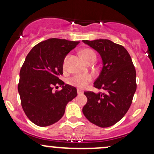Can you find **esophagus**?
Listing matches in <instances>:
<instances>
[{"label": "esophagus", "instance_id": "esophagus-1", "mask_svg": "<svg viewBox=\"0 0 154 154\" xmlns=\"http://www.w3.org/2000/svg\"><path fill=\"white\" fill-rule=\"evenodd\" d=\"M77 93H78V95H82V94H83V91H82V90L77 89Z\"/></svg>", "mask_w": 154, "mask_h": 154}]
</instances>
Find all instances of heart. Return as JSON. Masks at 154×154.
Listing matches in <instances>:
<instances>
[{
    "label": "heart",
    "instance_id": "b5f03b06",
    "mask_svg": "<svg viewBox=\"0 0 154 154\" xmlns=\"http://www.w3.org/2000/svg\"><path fill=\"white\" fill-rule=\"evenodd\" d=\"M81 56L86 63L91 59H96V55L95 52L91 48H85L81 51ZM68 56L65 57L63 61V68H66V61ZM93 79V77L89 74H82V75H77L73 76L69 79V83L72 85L76 86L79 88H84Z\"/></svg>",
    "mask_w": 154,
    "mask_h": 154
}]
</instances>
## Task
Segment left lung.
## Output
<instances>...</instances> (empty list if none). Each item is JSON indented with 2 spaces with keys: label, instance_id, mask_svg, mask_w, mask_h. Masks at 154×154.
I'll return each instance as SVG.
<instances>
[{
  "label": "left lung",
  "instance_id": "left-lung-1",
  "mask_svg": "<svg viewBox=\"0 0 154 154\" xmlns=\"http://www.w3.org/2000/svg\"><path fill=\"white\" fill-rule=\"evenodd\" d=\"M99 53L103 67L94 87L104 92L85 91L82 112L97 126L108 128L122 119L131 106L137 88L136 71L128 51L106 39L82 40Z\"/></svg>",
  "mask_w": 154,
  "mask_h": 154
}]
</instances>
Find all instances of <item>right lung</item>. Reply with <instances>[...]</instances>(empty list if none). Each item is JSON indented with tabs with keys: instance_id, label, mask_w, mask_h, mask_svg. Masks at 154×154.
<instances>
[{
	"instance_id": "obj_1",
	"label": "right lung",
	"mask_w": 154,
	"mask_h": 154,
	"mask_svg": "<svg viewBox=\"0 0 154 154\" xmlns=\"http://www.w3.org/2000/svg\"><path fill=\"white\" fill-rule=\"evenodd\" d=\"M79 43L51 38L35 45L26 56L19 73L18 91L24 113L38 126L57 122L67 103L77 95L76 88L65 85L59 76L63 75L65 56ZM59 85L63 89L54 93L52 89Z\"/></svg>"
}]
</instances>
